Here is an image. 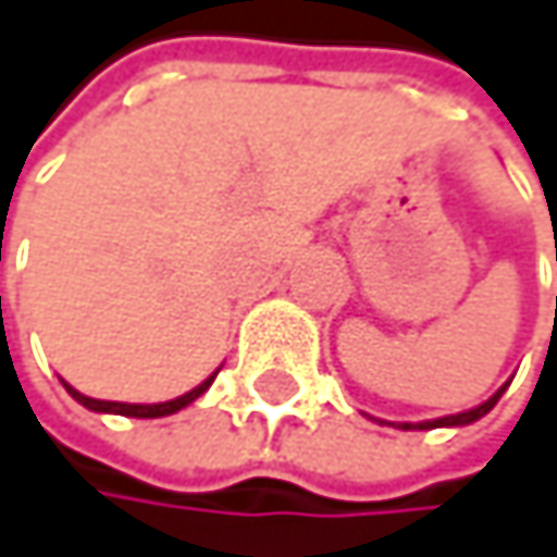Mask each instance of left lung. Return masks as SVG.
<instances>
[{
  "label": "left lung",
  "instance_id": "left-lung-1",
  "mask_svg": "<svg viewBox=\"0 0 557 557\" xmlns=\"http://www.w3.org/2000/svg\"><path fill=\"white\" fill-rule=\"evenodd\" d=\"M508 389V383L502 386V389H495L482 406H475V409H466V412H456V416H443V419H429V422H399L396 429H440V425H469V422H475V419H482L498 399H502V393Z\"/></svg>",
  "mask_w": 557,
  "mask_h": 557
}]
</instances>
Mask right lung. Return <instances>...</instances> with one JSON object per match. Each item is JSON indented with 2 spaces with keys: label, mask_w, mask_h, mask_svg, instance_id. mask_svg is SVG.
<instances>
[{
  "label": "right lung",
  "mask_w": 557,
  "mask_h": 557,
  "mask_svg": "<svg viewBox=\"0 0 557 557\" xmlns=\"http://www.w3.org/2000/svg\"><path fill=\"white\" fill-rule=\"evenodd\" d=\"M214 376H218V373H214ZM214 376H208L201 386H194L190 393H184V396H177V399L151 403V406H145V403H104V399H91V396H85V393L72 389L69 383H65V389H69V396H72L75 403H82V406H85V409H91V412H114V416H135V419H158V416H171V412H177V409L190 406L197 396H205V393H208V386L214 383Z\"/></svg>",
  "instance_id": "add662e5"
}]
</instances>
